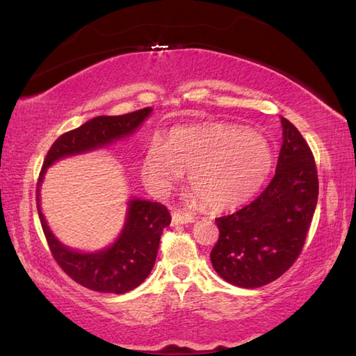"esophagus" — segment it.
<instances>
[{
	"label": "esophagus",
	"mask_w": 356,
	"mask_h": 356,
	"mask_svg": "<svg viewBox=\"0 0 356 356\" xmlns=\"http://www.w3.org/2000/svg\"><path fill=\"white\" fill-rule=\"evenodd\" d=\"M190 222H195V216L190 215V213H185V211H180V210H176L172 213V224L174 225L190 224Z\"/></svg>",
	"instance_id": "esophagus-1"
}]
</instances>
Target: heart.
<instances>
[{"label": "heart", "mask_w": 356, "mask_h": 356, "mask_svg": "<svg viewBox=\"0 0 356 356\" xmlns=\"http://www.w3.org/2000/svg\"><path fill=\"white\" fill-rule=\"evenodd\" d=\"M273 165L268 141L235 127H182L147 143L141 176L154 191H166L188 170L191 188L213 210L249 199L260 188Z\"/></svg>", "instance_id": "1"}]
</instances>
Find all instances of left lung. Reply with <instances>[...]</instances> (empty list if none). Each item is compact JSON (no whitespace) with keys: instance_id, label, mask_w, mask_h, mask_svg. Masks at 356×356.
<instances>
[{"instance_id":"1","label":"left lung","mask_w":356,"mask_h":356,"mask_svg":"<svg viewBox=\"0 0 356 356\" xmlns=\"http://www.w3.org/2000/svg\"><path fill=\"white\" fill-rule=\"evenodd\" d=\"M283 143L275 174L261 195L227 216L216 218L219 238L210 260L225 282L260 288L299 258L318 204L313 152L297 127L282 116Z\"/></svg>"}]
</instances>
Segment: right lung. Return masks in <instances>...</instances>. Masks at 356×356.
Here are the masks:
<instances>
[{
	"label": "right lung",
	"mask_w": 356,
	"mask_h": 356,
	"mask_svg": "<svg viewBox=\"0 0 356 356\" xmlns=\"http://www.w3.org/2000/svg\"><path fill=\"white\" fill-rule=\"evenodd\" d=\"M151 112L152 108L146 107L126 115L96 116L81 127L65 132L49 147L38 176L37 210L51 254L68 277L79 285L98 293L124 294L145 282L156 263L160 236L171 222L170 211L165 205L151 200H129L126 224L118 240L104 250L82 254L60 244L49 230L40 210V184L47 168L54 161L98 149L112 143L113 140L129 137Z\"/></svg>",
	"instance_id": "add662e5"
}]
</instances>
